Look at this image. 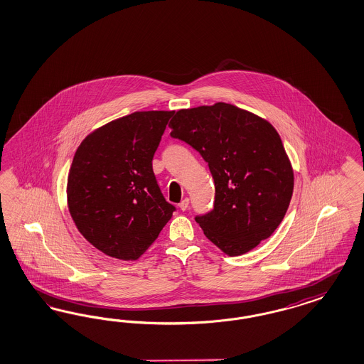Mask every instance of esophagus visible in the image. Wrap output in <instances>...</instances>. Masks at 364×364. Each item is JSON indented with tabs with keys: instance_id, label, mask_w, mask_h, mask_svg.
Here are the masks:
<instances>
[{
	"instance_id": "obj_1",
	"label": "esophagus",
	"mask_w": 364,
	"mask_h": 364,
	"mask_svg": "<svg viewBox=\"0 0 364 364\" xmlns=\"http://www.w3.org/2000/svg\"><path fill=\"white\" fill-rule=\"evenodd\" d=\"M189 205V199L188 198H186V199H183V200L180 201V204H178V208L181 210V211H186V210H188Z\"/></svg>"
}]
</instances>
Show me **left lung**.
Returning a JSON list of instances; mask_svg holds the SVG:
<instances>
[{
	"label": "left lung",
	"instance_id": "obj_1",
	"mask_svg": "<svg viewBox=\"0 0 364 364\" xmlns=\"http://www.w3.org/2000/svg\"><path fill=\"white\" fill-rule=\"evenodd\" d=\"M171 137L200 153L215 183L213 208L195 220L227 255H240L282 222L293 193V169L276 129L266 119L218 102L178 110Z\"/></svg>",
	"mask_w": 364,
	"mask_h": 364
}]
</instances>
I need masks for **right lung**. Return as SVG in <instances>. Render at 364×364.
I'll return each instance as SVG.
<instances>
[{
  "instance_id": "add662e5",
  "label": "right lung",
  "mask_w": 364,
  "mask_h": 364,
  "mask_svg": "<svg viewBox=\"0 0 364 364\" xmlns=\"http://www.w3.org/2000/svg\"><path fill=\"white\" fill-rule=\"evenodd\" d=\"M173 112H136L82 141L68 173V210L88 242L134 261L176 211L165 200L151 160Z\"/></svg>"
}]
</instances>
